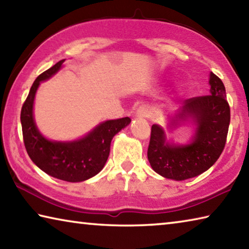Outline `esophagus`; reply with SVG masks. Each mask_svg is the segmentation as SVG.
Returning a JSON list of instances; mask_svg holds the SVG:
<instances>
[{"instance_id": "esophagus-1", "label": "esophagus", "mask_w": 249, "mask_h": 249, "mask_svg": "<svg viewBox=\"0 0 249 249\" xmlns=\"http://www.w3.org/2000/svg\"><path fill=\"white\" fill-rule=\"evenodd\" d=\"M150 115V108L146 105H142V107H138L136 112L137 117H148Z\"/></svg>"}]
</instances>
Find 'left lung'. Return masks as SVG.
Segmentation results:
<instances>
[{"mask_svg": "<svg viewBox=\"0 0 249 249\" xmlns=\"http://www.w3.org/2000/svg\"><path fill=\"white\" fill-rule=\"evenodd\" d=\"M209 83L208 95L184 100L170 119L169 125L175 128L190 121L196 126L189 144L169 142L161 126H151L147 157L151 168L167 179L181 181L203 174L224 149L231 121L230 105L222 80L211 72Z\"/></svg>", "mask_w": 249, "mask_h": 249, "instance_id": "8db88e82", "label": "left lung"}]
</instances>
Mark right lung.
I'll return each mask as SVG.
<instances>
[{"label": "right lung", "instance_id": "obj_1", "mask_svg": "<svg viewBox=\"0 0 249 249\" xmlns=\"http://www.w3.org/2000/svg\"><path fill=\"white\" fill-rule=\"evenodd\" d=\"M66 59L39 74L34 81L20 112L25 148L33 162L53 178L81 182L98 175L109 155L113 137L130 123L129 117L109 120L99 124L89 134L72 142L49 141L38 130L33 107L36 91L41 81L52 78L61 69Z\"/></svg>", "mask_w": 249, "mask_h": 249}]
</instances>
